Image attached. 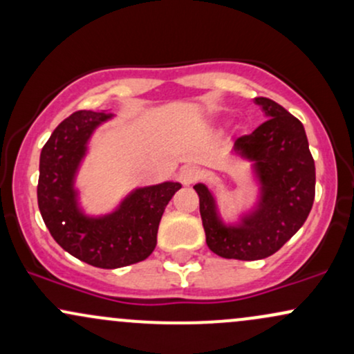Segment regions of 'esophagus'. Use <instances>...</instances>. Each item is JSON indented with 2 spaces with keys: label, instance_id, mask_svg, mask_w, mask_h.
<instances>
[{
  "label": "esophagus",
  "instance_id": "obj_1",
  "mask_svg": "<svg viewBox=\"0 0 354 354\" xmlns=\"http://www.w3.org/2000/svg\"><path fill=\"white\" fill-rule=\"evenodd\" d=\"M201 178V169L198 166L188 165V166H183L181 171H180V180L183 185L189 186L193 183H196Z\"/></svg>",
  "mask_w": 354,
  "mask_h": 354
}]
</instances>
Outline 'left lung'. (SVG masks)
I'll return each instance as SVG.
<instances>
[{
  "label": "left lung",
  "mask_w": 354,
  "mask_h": 354,
  "mask_svg": "<svg viewBox=\"0 0 354 354\" xmlns=\"http://www.w3.org/2000/svg\"><path fill=\"white\" fill-rule=\"evenodd\" d=\"M268 120L234 141V151L254 161L259 201L238 225H225L205 185L194 186L206 245L221 258L253 261L274 254L303 226L315 201V160L301 121L270 98H254Z\"/></svg>",
  "instance_id": "obj_1"
}]
</instances>
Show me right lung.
I'll return each mask as SVG.
<instances>
[{"instance_id":"obj_1","label":"right lung","mask_w":354,"mask_h":354,"mask_svg":"<svg viewBox=\"0 0 354 354\" xmlns=\"http://www.w3.org/2000/svg\"><path fill=\"white\" fill-rule=\"evenodd\" d=\"M113 115L73 113L61 121L39 156L38 206L44 225L64 251L96 268L115 270L143 261L156 246L158 226L180 183L138 188L104 216H86L78 206L75 176L88 140Z\"/></svg>"}]
</instances>
